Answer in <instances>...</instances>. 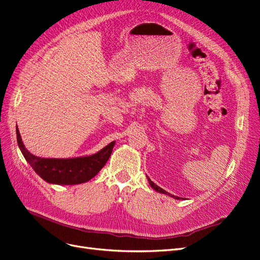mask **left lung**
Wrapping results in <instances>:
<instances>
[{
  "label": "left lung",
  "mask_w": 260,
  "mask_h": 260,
  "mask_svg": "<svg viewBox=\"0 0 260 260\" xmlns=\"http://www.w3.org/2000/svg\"><path fill=\"white\" fill-rule=\"evenodd\" d=\"M148 180H149V183H150V185L154 188L156 191H159V193H162V194H167V195H169V196H171V197H174V198H176V199H181L180 197H177V196H175V195H171V194H169V193H167L166 190H164L162 188H160L159 186H157L155 183H153V182L148 178Z\"/></svg>",
  "instance_id": "left-lung-1"
}]
</instances>
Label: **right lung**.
Returning <instances> with one entry per match:
<instances>
[{"label":"right lung","mask_w":260,"mask_h":260,"mask_svg":"<svg viewBox=\"0 0 260 260\" xmlns=\"http://www.w3.org/2000/svg\"><path fill=\"white\" fill-rule=\"evenodd\" d=\"M16 132L18 146L36 174L49 183L61 185L80 184L94 178L109 159L114 146V141H112L91 156L66 159L43 158L31 154L24 148L18 128Z\"/></svg>","instance_id":"add662e5"}]
</instances>
